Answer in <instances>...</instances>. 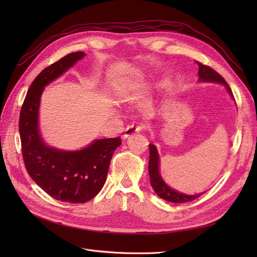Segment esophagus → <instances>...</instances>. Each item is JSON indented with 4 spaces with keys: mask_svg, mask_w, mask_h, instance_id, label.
<instances>
[{
    "mask_svg": "<svg viewBox=\"0 0 257 257\" xmlns=\"http://www.w3.org/2000/svg\"><path fill=\"white\" fill-rule=\"evenodd\" d=\"M145 128V125H130L125 128V133L123 135V138L126 139L130 138L133 135L139 133V132H142Z\"/></svg>",
    "mask_w": 257,
    "mask_h": 257,
    "instance_id": "esophagus-1",
    "label": "esophagus"
}]
</instances>
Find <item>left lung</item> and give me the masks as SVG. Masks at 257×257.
Wrapping results in <instances>:
<instances>
[{"label": "left lung", "mask_w": 257, "mask_h": 257, "mask_svg": "<svg viewBox=\"0 0 257 257\" xmlns=\"http://www.w3.org/2000/svg\"><path fill=\"white\" fill-rule=\"evenodd\" d=\"M196 63L199 66L198 69V76H199V81H210V82H219L223 83L225 85V88L228 91L231 97H234L232 95V92L229 88V85L227 82L225 81L223 77L215 72L213 68H211L208 65L201 64L199 62L196 61ZM149 149H150V157H149V176H150V182L153 190L158 195L165 199L167 201H170V203H189V201H192L194 199L198 198L201 194H197V195H186V194H182L180 192H177L173 190L172 188L164 182L161 175H160V170H159V153L157 148H155L154 145H149Z\"/></svg>", "instance_id": "obj_1"}]
</instances>
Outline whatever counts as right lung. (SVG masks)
<instances>
[{"label": "right lung", "mask_w": 257, "mask_h": 257, "mask_svg": "<svg viewBox=\"0 0 257 257\" xmlns=\"http://www.w3.org/2000/svg\"><path fill=\"white\" fill-rule=\"evenodd\" d=\"M83 57L82 51L72 52L43 69L30 85L19 118L28 174L48 195L69 204H83L97 195L105 184L112 154L121 145V138L114 137L98 139L79 151H61L46 146L38 133L43 89Z\"/></svg>", "instance_id": "right-lung-1"}]
</instances>
